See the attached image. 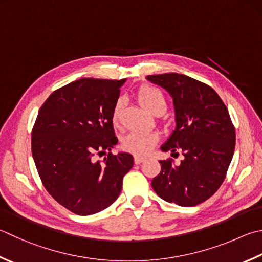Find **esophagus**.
I'll return each mask as SVG.
<instances>
[{
	"label": "esophagus",
	"mask_w": 262,
	"mask_h": 262,
	"mask_svg": "<svg viewBox=\"0 0 262 262\" xmlns=\"http://www.w3.org/2000/svg\"><path fill=\"white\" fill-rule=\"evenodd\" d=\"M133 160H135V163H136V164H140V163H142V162H144L145 161V157H142V156H135V159H133Z\"/></svg>",
	"instance_id": "obj_1"
}]
</instances>
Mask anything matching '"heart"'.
I'll use <instances>...</instances> for the list:
<instances>
[{
  "instance_id": "1",
  "label": "heart",
  "mask_w": 262,
  "mask_h": 262,
  "mask_svg": "<svg viewBox=\"0 0 262 262\" xmlns=\"http://www.w3.org/2000/svg\"><path fill=\"white\" fill-rule=\"evenodd\" d=\"M138 99L146 110L149 112H154L156 108L161 106H165V100L162 92L159 89L152 86H144L140 89L138 93ZM122 101L118 100L112 111V121L113 123H117L120 117ZM159 142V136L150 131H132L123 138L122 147L123 149L135 154L137 156L146 155L149 152L155 145Z\"/></svg>"
}]
</instances>
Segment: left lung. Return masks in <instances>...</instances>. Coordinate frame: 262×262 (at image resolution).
<instances>
[{
    "instance_id": "8db88e82",
    "label": "left lung",
    "mask_w": 262,
    "mask_h": 262,
    "mask_svg": "<svg viewBox=\"0 0 262 262\" xmlns=\"http://www.w3.org/2000/svg\"><path fill=\"white\" fill-rule=\"evenodd\" d=\"M146 78L173 99L176 130L161 149L184 155L179 165L171 159L160 161L161 172L151 180L152 189L169 203H203L224 182L234 155L236 133L229 112L213 89L184 74Z\"/></svg>"
}]
</instances>
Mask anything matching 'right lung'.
I'll use <instances>...</instances> for the list:
<instances>
[{"mask_svg":"<svg viewBox=\"0 0 262 262\" xmlns=\"http://www.w3.org/2000/svg\"><path fill=\"white\" fill-rule=\"evenodd\" d=\"M123 80L81 78L52 92L32 131V154L43 186L59 204L78 215L114 203L123 177L133 166L129 152H108L117 144L112 121Z\"/></svg>","mask_w":262,"mask_h":262,"instance_id":"1","label":"right lung"}]
</instances>
